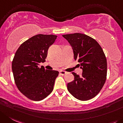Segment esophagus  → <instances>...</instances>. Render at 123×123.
Instances as JSON below:
<instances>
[{
  "label": "esophagus",
  "mask_w": 123,
  "mask_h": 123,
  "mask_svg": "<svg viewBox=\"0 0 123 123\" xmlns=\"http://www.w3.org/2000/svg\"><path fill=\"white\" fill-rule=\"evenodd\" d=\"M66 73H67V72H65V71H63V70H60V71H59V73H60V74H61V75H64V74H66Z\"/></svg>",
  "instance_id": "1"
}]
</instances>
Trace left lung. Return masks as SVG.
<instances>
[{
  "mask_svg": "<svg viewBox=\"0 0 123 123\" xmlns=\"http://www.w3.org/2000/svg\"><path fill=\"white\" fill-rule=\"evenodd\" d=\"M72 46L74 60L82 69L81 76L73 72L74 80L67 84L68 92L74 98L87 101L99 93L106 80L107 60L99 43L81 33L64 34Z\"/></svg>",
  "mask_w": 123,
  "mask_h": 123,
  "instance_id": "left-lung-1",
  "label": "left lung"
}]
</instances>
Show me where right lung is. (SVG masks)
<instances>
[{"instance_id":"obj_1","label":"right lung","mask_w":123,"mask_h":123,"mask_svg":"<svg viewBox=\"0 0 123 123\" xmlns=\"http://www.w3.org/2000/svg\"><path fill=\"white\" fill-rule=\"evenodd\" d=\"M57 36L37 34L22 43L12 62L14 79L19 91L33 101H41L53 90L59 72L45 70L39 63L44 62L48 50Z\"/></svg>"}]
</instances>
